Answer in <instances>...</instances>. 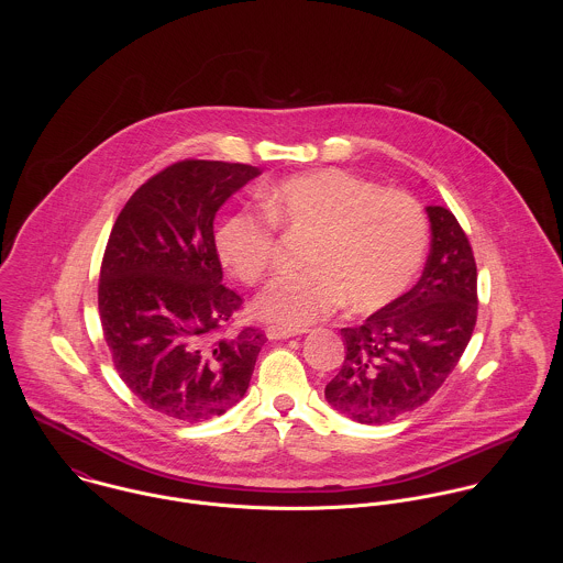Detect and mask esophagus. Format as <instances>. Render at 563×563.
Instances as JSON below:
<instances>
[{
    "label": "esophagus",
    "instance_id": "esophagus-1",
    "mask_svg": "<svg viewBox=\"0 0 563 563\" xmlns=\"http://www.w3.org/2000/svg\"><path fill=\"white\" fill-rule=\"evenodd\" d=\"M299 331H292V329H284V327H268L266 329V338L268 340H286V338H292L297 335Z\"/></svg>",
    "mask_w": 563,
    "mask_h": 563
}]
</instances>
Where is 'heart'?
Listing matches in <instances>:
<instances>
[{
  "label": "heart",
  "mask_w": 563,
  "mask_h": 563,
  "mask_svg": "<svg viewBox=\"0 0 563 563\" xmlns=\"http://www.w3.org/2000/svg\"><path fill=\"white\" fill-rule=\"evenodd\" d=\"M264 208L268 217L228 214L214 246L239 279L257 284L273 264L277 225L312 236L310 268L277 275L255 301L262 321L284 329L321 321L344 299L355 312L386 308L409 288L427 253V217L413 197L340 168L288 177Z\"/></svg>",
  "instance_id": "heart-1"
}]
</instances>
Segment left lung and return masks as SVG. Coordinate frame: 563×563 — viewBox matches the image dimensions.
<instances>
[{
	"label": "left lung",
	"instance_id": "8db88e82",
	"mask_svg": "<svg viewBox=\"0 0 563 563\" xmlns=\"http://www.w3.org/2000/svg\"><path fill=\"white\" fill-rule=\"evenodd\" d=\"M431 251L416 286L357 327L324 399L362 424H384L429 401L457 366L477 322V264L451 210L427 206Z\"/></svg>",
	"mask_w": 563,
	"mask_h": 563
}]
</instances>
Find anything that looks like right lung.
Listing matches in <instances>:
<instances>
[{
	"label": "right lung",
	"instance_id": "1",
	"mask_svg": "<svg viewBox=\"0 0 563 563\" xmlns=\"http://www.w3.org/2000/svg\"><path fill=\"white\" fill-rule=\"evenodd\" d=\"M260 173L175 162L128 199L110 232L97 290L103 340L125 386L168 418L221 416L249 388L264 333L228 331L242 299L223 286L214 217Z\"/></svg>",
	"mask_w": 563,
	"mask_h": 563
}]
</instances>
